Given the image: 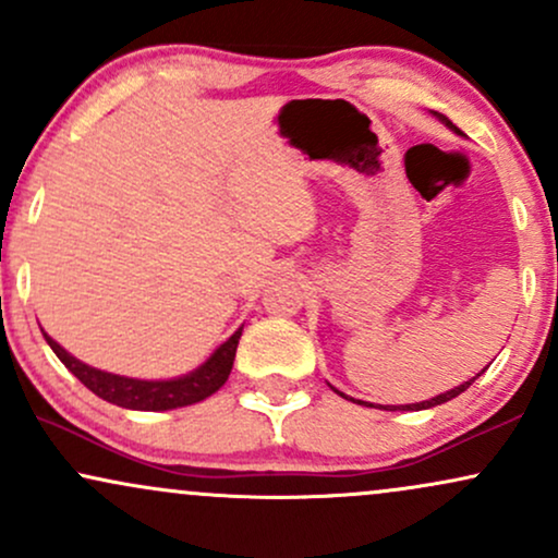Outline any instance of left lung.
<instances>
[{"label": "left lung", "instance_id": "obj_1", "mask_svg": "<svg viewBox=\"0 0 558 558\" xmlns=\"http://www.w3.org/2000/svg\"><path fill=\"white\" fill-rule=\"evenodd\" d=\"M440 120H446V125H451L453 131H457V125L451 123V120L448 118H444V114H438ZM472 383H475V377H472V380H466V383H462V386L459 388H451V390H446V393H440V396H435V399H430V401H422V403H409V407H390V412H396V409H409V412H414V409H430V407H438V403H446V401H451V399H457L459 393H464L466 388L472 386ZM336 393H341V390H336ZM343 396V393H341ZM356 403H364V401H356ZM369 407H373V403H369ZM386 409V407H383Z\"/></svg>", "mask_w": 558, "mask_h": 558}]
</instances>
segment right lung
<instances>
[{
	"instance_id": "1",
	"label": "right lung",
	"mask_w": 558,
	"mask_h": 558,
	"mask_svg": "<svg viewBox=\"0 0 558 558\" xmlns=\"http://www.w3.org/2000/svg\"><path fill=\"white\" fill-rule=\"evenodd\" d=\"M47 343L52 345V351L60 356V362L73 373L78 380L86 386L92 393L99 399L118 403L123 409H141V412H165V409H178L189 407V403L204 401L207 396H213L215 390L226 386L230 369H233L235 349H239L241 330H235L220 349L209 356L202 367L194 369L191 375L178 377V380H133V377H120L101 373V369L88 367L70 356L60 343L52 341L49 336Z\"/></svg>"
}]
</instances>
